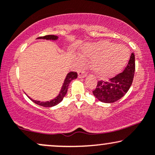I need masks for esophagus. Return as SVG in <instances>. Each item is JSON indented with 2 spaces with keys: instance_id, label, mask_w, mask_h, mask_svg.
<instances>
[{
  "instance_id": "esophagus-1",
  "label": "esophagus",
  "mask_w": 155,
  "mask_h": 155,
  "mask_svg": "<svg viewBox=\"0 0 155 155\" xmlns=\"http://www.w3.org/2000/svg\"><path fill=\"white\" fill-rule=\"evenodd\" d=\"M87 73L86 71H84L83 70H80L79 71V72H78V76H79V78H84L87 76Z\"/></svg>"
}]
</instances>
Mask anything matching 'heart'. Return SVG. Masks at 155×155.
Masks as SVG:
<instances>
[{"instance_id": "obj_1", "label": "heart", "mask_w": 155, "mask_h": 155, "mask_svg": "<svg viewBox=\"0 0 155 155\" xmlns=\"http://www.w3.org/2000/svg\"><path fill=\"white\" fill-rule=\"evenodd\" d=\"M81 53L84 57L92 59V71L102 79H108L120 73L130 57L127 47L107 41L87 44Z\"/></svg>"}]
</instances>
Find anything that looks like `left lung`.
I'll return each mask as SVG.
<instances>
[{
    "label": "left lung",
    "instance_id": "obj_1",
    "mask_svg": "<svg viewBox=\"0 0 155 155\" xmlns=\"http://www.w3.org/2000/svg\"><path fill=\"white\" fill-rule=\"evenodd\" d=\"M135 73V54L132 53L124 71L108 81H97V87L92 91L97 99L103 103L116 102L127 93L133 83Z\"/></svg>",
    "mask_w": 155,
    "mask_h": 155
}]
</instances>
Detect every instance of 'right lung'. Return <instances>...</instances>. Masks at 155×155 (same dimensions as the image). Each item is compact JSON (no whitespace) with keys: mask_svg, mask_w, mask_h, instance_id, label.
I'll list each match as a JSON object with an SVG mask.
<instances>
[{"mask_svg":"<svg viewBox=\"0 0 155 155\" xmlns=\"http://www.w3.org/2000/svg\"><path fill=\"white\" fill-rule=\"evenodd\" d=\"M38 38L39 39H47V40H57L58 38V36L54 35H44V36H41L38 37ZM77 73L74 72V71H71L69 72L68 74V75L66 76V78H65V81H64L63 85L62 87L61 90H60V94L57 96V97H55L54 99L51 100L50 101H47V102H41V101H35L31 99L33 102H34L35 104L39 105V106H44V107H51V106H54L56 105H58L59 103L63 101L64 96L66 95L67 91H68V87L69 86V84H70L71 81L72 80L75 79L77 78Z\"/></svg>","mask_w":155,"mask_h":155,"instance_id":"right-lung-1","label":"right lung"}]
</instances>
